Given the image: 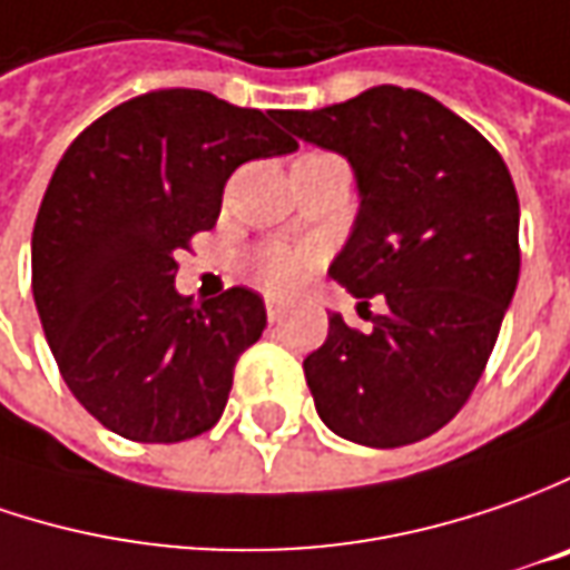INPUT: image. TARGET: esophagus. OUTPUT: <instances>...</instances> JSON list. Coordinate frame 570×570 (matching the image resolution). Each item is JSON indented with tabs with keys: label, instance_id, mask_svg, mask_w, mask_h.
<instances>
[{
	"label": "esophagus",
	"instance_id": "34e87169",
	"mask_svg": "<svg viewBox=\"0 0 570 570\" xmlns=\"http://www.w3.org/2000/svg\"><path fill=\"white\" fill-rule=\"evenodd\" d=\"M265 305H267V322H271V324L284 322V315H286V305L281 303V299H271V296H267V299H265Z\"/></svg>",
	"mask_w": 570,
	"mask_h": 570
}]
</instances>
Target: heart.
Wrapping results in <instances>:
<instances>
[{"label":"heart","mask_w":570,"mask_h":570,"mask_svg":"<svg viewBox=\"0 0 570 570\" xmlns=\"http://www.w3.org/2000/svg\"><path fill=\"white\" fill-rule=\"evenodd\" d=\"M312 265H315L312 248L271 243L252 258V274L271 293H289L308 277Z\"/></svg>","instance_id":"b5f03b06"}]
</instances>
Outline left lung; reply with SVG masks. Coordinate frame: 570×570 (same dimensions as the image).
<instances>
[{
    "label": "left lung",
    "mask_w": 570,
    "mask_h": 570,
    "mask_svg": "<svg viewBox=\"0 0 570 570\" xmlns=\"http://www.w3.org/2000/svg\"><path fill=\"white\" fill-rule=\"evenodd\" d=\"M277 122L350 164L360 210L327 274L360 305H387L368 334L327 312V341L303 363L315 410L346 442H420L466 403L514 299L511 173L470 122L394 85Z\"/></svg>",
    "instance_id": "obj_1"
}]
</instances>
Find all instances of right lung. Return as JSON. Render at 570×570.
<instances>
[{"label": "right lung", "instance_id": "obj_1", "mask_svg": "<svg viewBox=\"0 0 570 570\" xmlns=\"http://www.w3.org/2000/svg\"><path fill=\"white\" fill-rule=\"evenodd\" d=\"M274 119L207 90H154L85 128L52 173L30 239L33 303L69 391L109 432L173 444L220 420L265 299L248 286L179 296L176 252L217 224L233 169L299 148Z\"/></svg>", "mask_w": 570, "mask_h": 570}]
</instances>
